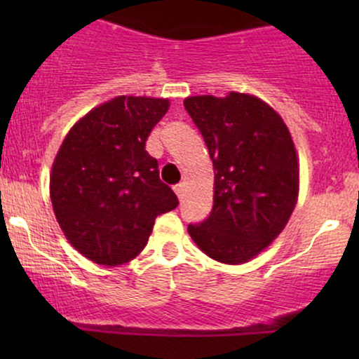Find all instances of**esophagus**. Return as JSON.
I'll use <instances>...</instances> for the list:
<instances>
[{
	"mask_svg": "<svg viewBox=\"0 0 359 359\" xmlns=\"http://www.w3.org/2000/svg\"><path fill=\"white\" fill-rule=\"evenodd\" d=\"M174 191H175V194H177V197H179V199L182 201V199H184V191H185L184 184H177L175 187H174Z\"/></svg>",
	"mask_w": 359,
	"mask_h": 359,
	"instance_id": "esophagus-1",
	"label": "esophagus"
}]
</instances>
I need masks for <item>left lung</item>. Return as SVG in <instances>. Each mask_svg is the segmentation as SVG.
<instances>
[{"mask_svg": "<svg viewBox=\"0 0 359 359\" xmlns=\"http://www.w3.org/2000/svg\"><path fill=\"white\" fill-rule=\"evenodd\" d=\"M214 167V205L191 238L209 258L240 265L269 248L299 199V156L282 116L253 94L189 96Z\"/></svg>", "mask_w": 359, "mask_h": 359, "instance_id": "8db88e82", "label": "left lung"}]
</instances>
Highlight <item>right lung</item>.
<instances>
[{"mask_svg":"<svg viewBox=\"0 0 359 359\" xmlns=\"http://www.w3.org/2000/svg\"><path fill=\"white\" fill-rule=\"evenodd\" d=\"M170 108L167 97L118 96L84 114L65 135L50 172V201L67 241L104 266L145 248L155 217L179 205L145 150Z\"/></svg>","mask_w":359,"mask_h":359,"instance_id":"add662e5","label":"right lung"}]
</instances>
